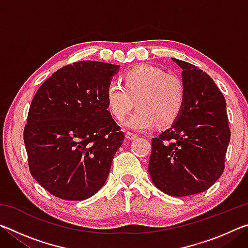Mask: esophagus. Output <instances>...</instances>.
<instances>
[{
    "instance_id": "obj_1",
    "label": "esophagus",
    "mask_w": 248,
    "mask_h": 248,
    "mask_svg": "<svg viewBox=\"0 0 248 248\" xmlns=\"http://www.w3.org/2000/svg\"><path fill=\"white\" fill-rule=\"evenodd\" d=\"M138 137H139V136H138V134L134 133V132H130V131L125 132V138H127L128 140H134V139H137Z\"/></svg>"
}]
</instances>
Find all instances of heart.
Masks as SVG:
<instances>
[{
    "mask_svg": "<svg viewBox=\"0 0 248 248\" xmlns=\"http://www.w3.org/2000/svg\"><path fill=\"white\" fill-rule=\"evenodd\" d=\"M124 84L109 82L106 98L109 110L121 120L137 105L125 125L137 130L169 127L182 114L185 105V86L182 79L153 65L136 66L124 74Z\"/></svg>",
    "mask_w": 248,
    "mask_h": 248,
    "instance_id": "b5f03b06",
    "label": "heart"
}]
</instances>
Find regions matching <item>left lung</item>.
Returning <instances> with one entry per match:
<instances>
[{"instance_id": "1", "label": "left lung", "mask_w": 248, "mask_h": 248, "mask_svg": "<svg viewBox=\"0 0 248 248\" xmlns=\"http://www.w3.org/2000/svg\"><path fill=\"white\" fill-rule=\"evenodd\" d=\"M171 60L183 70L186 97L178 119L152 139L149 174L159 190L185 197L220 178L231 131L224 96L213 79L194 64Z\"/></svg>"}]
</instances>
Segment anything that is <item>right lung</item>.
<instances>
[{
    "instance_id": "add662e5",
    "label": "right lung",
    "mask_w": 248,
    "mask_h": 248,
    "mask_svg": "<svg viewBox=\"0 0 248 248\" xmlns=\"http://www.w3.org/2000/svg\"><path fill=\"white\" fill-rule=\"evenodd\" d=\"M119 65L78 61L41 84L29 107L24 142L32 177L63 200L95 195L124 134L108 111L106 91Z\"/></svg>"
}]
</instances>
